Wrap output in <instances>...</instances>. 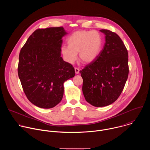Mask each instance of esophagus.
<instances>
[{
    "mask_svg": "<svg viewBox=\"0 0 150 150\" xmlns=\"http://www.w3.org/2000/svg\"><path fill=\"white\" fill-rule=\"evenodd\" d=\"M75 74H78L79 73V69L78 68H75Z\"/></svg>",
    "mask_w": 150,
    "mask_h": 150,
    "instance_id": "esophagus-1",
    "label": "esophagus"
}]
</instances>
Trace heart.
<instances>
[{
    "instance_id": "1",
    "label": "heart",
    "mask_w": 150,
    "mask_h": 150,
    "mask_svg": "<svg viewBox=\"0 0 150 150\" xmlns=\"http://www.w3.org/2000/svg\"><path fill=\"white\" fill-rule=\"evenodd\" d=\"M67 42L68 46H64L61 48L62 54L67 62L73 63L78 53L81 62L88 63L94 60L99 54L102 38L96 31H78L68 38Z\"/></svg>"
}]
</instances>
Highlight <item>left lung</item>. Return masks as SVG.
I'll use <instances>...</instances> for the list:
<instances>
[{"label": "left lung", "mask_w": 150, "mask_h": 150, "mask_svg": "<svg viewBox=\"0 0 150 150\" xmlns=\"http://www.w3.org/2000/svg\"><path fill=\"white\" fill-rule=\"evenodd\" d=\"M103 49L96 59L79 71L86 101L95 107L114 103L121 94L129 74L128 53L120 37L109 30Z\"/></svg>", "instance_id": "8db88e82"}]
</instances>
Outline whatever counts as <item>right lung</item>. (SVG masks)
<instances>
[{
    "label": "right lung",
    "mask_w": 150,
    "mask_h": 150,
    "mask_svg": "<svg viewBox=\"0 0 150 150\" xmlns=\"http://www.w3.org/2000/svg\"><path fill=\"white\" fill-rule=\"evenodd\" d=\"M63 27L37 29L29 37L19 55L18 74L28 100L50 109L62 99L63 83L75 76L71 63L60 57Z\"/></svg>",
    "instance_id": "right-lung-1"
}]
</instances>
